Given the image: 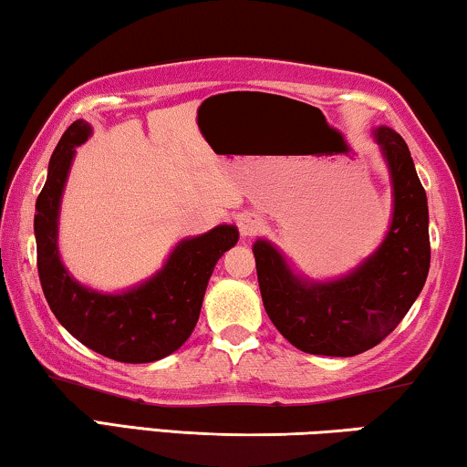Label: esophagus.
<instances>
[{
    "instance_id": "1",
    "label": "esophagus",
    "mask_w": 467,
    "mask_h": 467,
    "mask_svg": "<svg viewBox=\"0 0 467 467\" xmlns=\"http://www.w3.org/2000/svg\"><path fill=\"white\" fill-rule=\"evenodd\" d=\"M264 226V220L257 213H243L239 218V231L243 236H252Z\"/></svg>"
}]
</instances>
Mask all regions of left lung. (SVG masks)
<instances>
[{
  "label": "left lung",
  "instance_id": "obj_1",
  "mask_svg": "<svg viewBox=\"0 0 467 467\" xmlns=\"http://www.w3.org/2000/svg\"><path fill=\"white\" fill-rule=\"evenodd\" d=\"M392 182V220L375 252L348 275L315 281L297 273L275 243H254L257 283L270 321L297 350L354 357L396 329L430 270L428 199L400 134L373 130Z\"/></svg>",
  "mask_w": 467,
  "mask_h": 467
}]
</instances>
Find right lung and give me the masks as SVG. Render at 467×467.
<instances>
[{
	"label": "right lung",
	"mask_w": 467,
	"mask_h": 467,
	"mask_svg": "<svg viewBox=\"0 0 467 467\" xmlns=\"http://www.w3.org/2000/svg\"><path fill=\"white\" fill-rule=\"evenodd\" d=\"M89 136L88 121L68 125L52 152L46 184L35 203L41 289L58 323L89 350L119 363H152L170 357L191 337L213 266L236 245L239 231L220 224L182 239L161 270L119 294H102L75 281L60 260L58 218L75 150Z\"/></svg>",
	"instance_id": "1"
}]
</instances>
